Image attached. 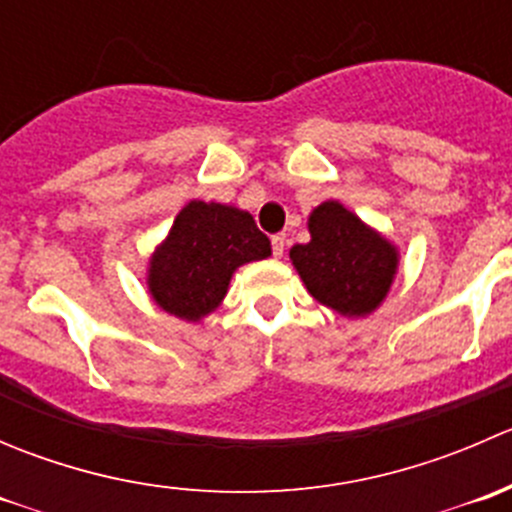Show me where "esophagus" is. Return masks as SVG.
Listing matches in <instances>:
<instances>
[{"mask_svg": "<svg viewBox=\"0 0 512 512\" xmlns=\"http://www.w3.org/2000/svg\"><path fill=\"white\" fill-rule=\"evenodd\" d=\"M285 247H287V237L285 235L272 237V252H275V257L285 255Z\"/></svg>", "mask_w": 512, "mask_h": 512, "instance_id": "esophagus-1", "label": "esophagus"}]
</instances>
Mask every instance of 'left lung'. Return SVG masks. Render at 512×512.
I'll use <instances>...</instances> for the list:
<instances>
[{
	"label": "left lung",
	"instance_id": "1",
	"mask_svg": "<svg viewBox=\"0 0 512 512\" xmlns=\"http://www.w3.org/2000/svg\"><path fill=\"white\" fill-rule=\"evenodd\" d=\"M307 227V245L289 250L307 292L347 319L376 312L399 272V247L339 200L317 205Z\"/></svg>",
	"mask_w": 512,
	"mask_h": 512
}]
</instances>
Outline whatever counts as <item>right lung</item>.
<instances>
[{
  "label": "right lung",
  "instance_id": "1",
  "mask_svg": "<svg viewBox=\"0 0 512 512\" xmlns=\"http://www.w3.org/2000/svg\"><path fill=\"white\" fill-rule=\"evenodd\" d=\"M270 255L247 210L190 200L148 260V294L163 312L200 322L223 304L237 267Z\"/></svg>",
  "mask_w": 512,
  "mask_h": 512
}]
</instances>
